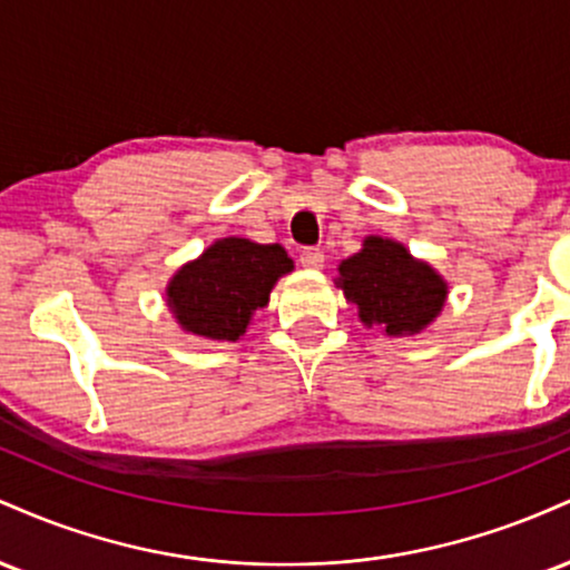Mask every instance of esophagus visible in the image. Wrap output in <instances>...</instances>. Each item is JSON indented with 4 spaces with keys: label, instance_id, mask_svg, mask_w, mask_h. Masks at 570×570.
I'll return each instance as SVG.
<instances>
[{
    "label": "esophagus",
    "instance_id": "obj_1",
    "mask_svg": "<svg viewBox=\"0 0 570 570\" xmlns=\"http://www.w3.org/2000/svg\"><path fill=\"white\" fill-rule=\"evenodd\" d=\"M299 265L307 267V271H322V267H324V252H322V248H305V252L299 254Z\"/></svg>",
    "mask_w": 570,
    "mask_h": 570
}]
</instances>
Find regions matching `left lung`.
Instances as JSON below:
<instances>
[{"label":"left lung","mask_w":570,"mask_h":570,"mask_svg":"<svg viewBox=\"0 0 570 570\" xmlns=\"http://www.w3.org/2000/svg\"><path fill=\"white\" fill-rule=\"evenodd\" d=\"M337 273L335 286L358 307V322L389 337L421 335L448 303V281L394 238L367 235Z\"/></svg>","instance_id":"1"}]
</instances>
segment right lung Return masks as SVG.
Masks as SVG:
<instances>
[{
    "mask_svg": "<svg viewBox=\"0 0 570 570\" xmlns=\"http://www.w3.org/2000/svg\"><path fill=\"white\" fill-rule=\"evenodd\" d=\"M294 271L281 244L248 238L214 240L168 278L166 305L187 335L238 343L254 313L271 303L273 286Z\"/></svg>",
    "mask_w": 570,
    "mask_h": 570,
    "instance_id": "right-lung-1",
    "label": "right lung"
}]
</instances>
